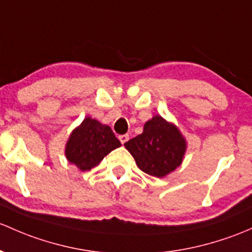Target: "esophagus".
<instances>
[{
  "instance_id": "esophagus-1",
  "label": "esophagus",
  "mask_w": 252,
  "mask_h": 252,
  "mask_svg": "<svg viewBox=\"0 0 252 252\" xmlns=\"http://www.w3.org/2000/svg\"><path fill=\"white\" fill-rule=\"evenodd\" d=\"M118 139H119V141L122 142V144H126V142L128 141V140H129V135H128V134L119 135V136H118Z\"/></svg>"
}]
</instances>
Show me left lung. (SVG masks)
<instances>
[{"label":"left lung","mask_w":252,"mask_h":252,"mask_svg":"<svg viewBox=\"0 0 252 252\" xmlns=\"http://www.w3.org/2000/svg\"><path fill=\"white\" fill-rule=\"evenodd\" d=\"M124 146L144 173L156 177L166 176L181 165L187 147L177 126L160 116L146 122L142 134Z\"/></svg>","instance_id":"1"}]
</instances>
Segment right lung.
I'll list each match as a JSON object with an SVG mask.
<instances>
[{
    "mask_svg": "<svg viewBox=\"0 0 252 252\" xmlns=\"http://www.w3.org/2000/svg\"><path fill=\"white\" fill-rule=\"evenodd\" d=\"M119 146L121 142L110 126L87 117L71 133L66 142L65 155L67 160L79 170L87 171L96 166L105 156Z\"/></svg>",
    "mask_w": 252,
    "mask_h": 252,
    "instance_id": "add662e5",
    "label": "right lung"
}]
</instances>
